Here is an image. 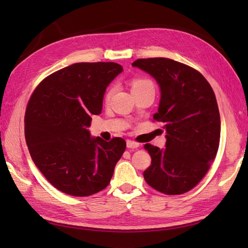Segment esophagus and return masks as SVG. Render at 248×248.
Masks as SVG:
<instances>
[{
    "mask_svg": "<svg viewBox=\"0 0 248 248\" xmlns=\"http://www.w3.org/2000/svg\"><path fill=\"white\" fill-rule=\"evenodd\" d=\"M139 146H140V144L135 143V141H133V140H127V147L130 149H135V148H138Z\"/></svg>",
    "mask_w": 248,
    "mask_h": 248,
    "instance_id": "esophagus-1",
    "label": "esophagus"
}]
</instances>
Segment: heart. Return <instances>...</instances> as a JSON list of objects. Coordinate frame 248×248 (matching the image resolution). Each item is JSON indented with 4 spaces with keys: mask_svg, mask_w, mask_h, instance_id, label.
<instances>
[{
    "mask_svg": "<svg viewBox=\"0 0 248 248\" xmlns=\"http://www.w3.org/2000/svg\"><path fill=\"white\" fill-rule=\"evenodd\" d=\"M150 86H154V85H152V83L149 80H146V78H135L131 81V89H132V93L141 91V89H144L146 87H150ZM114 92H115L114 86H110L108 89L107 93H105V100H107V101H109V99L112 98Z\"/></svg>",
    "mask_w": 248,
    "mask_h": 248,
    "instance_id": "b5f03b06",
    "label": "heart"
}]
</instances>
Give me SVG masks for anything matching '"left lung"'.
I'll list each match as a JSON object with an SVG mask.
<instances>
[{"mask_svg": "<svg viewBox=\"0 0 248 248\" xmlns=\"http://www.w3.org/2000/svg\"><path fill=\"white\" fill-rule=\"evenodd\" d=\"M132 66L159 84L161 99L154 119L162 121L166 131L165 148L144 146L151 156L145 180L167 195L188 192L217 154L220 117L213 89L202 73L170 59H140Z\"/></svg>", "mask_w": 248, "mask_h": 248, "instance_id": "1", "label": "left lung"}]
</instances>
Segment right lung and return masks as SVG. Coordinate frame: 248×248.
<instances>
[{
  "instance_id": "1",
  "label": "right lung",
  "mask_w": 248,
  "mask_h": 248,
  "mask_svg": "<svg viewBox=\"0 0 248 248\" xmlns=\"http://www.w3.org/2000/svg\"><path fill=\"white\" fill-rule=\"evenodd\" d=\"M123 66L77 62L52 73L31 94L25 140L35 165L52 186L72 196H89L108 186L125 141L93 138L92 116L102 109L107 87Z\"/></svg>"
}]
</instances>
